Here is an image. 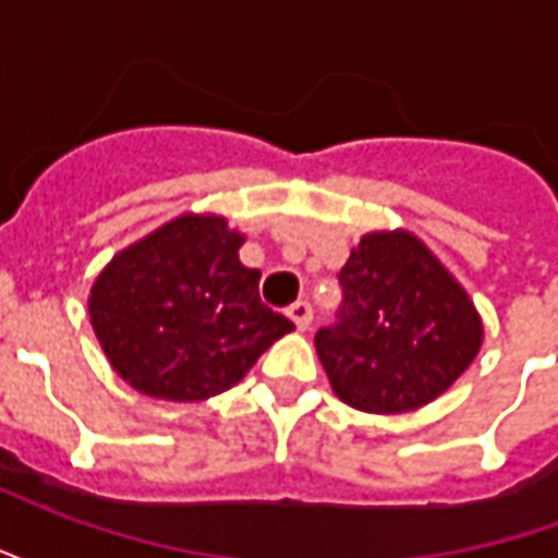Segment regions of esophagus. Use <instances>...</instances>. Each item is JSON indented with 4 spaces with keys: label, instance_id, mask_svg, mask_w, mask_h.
Masks as SVG:
<instances>
[{
    "label": "esophagus",
    "instance_id": "obj_1",
    "mask_svg": "<svg viewBox=\"0 0 558 558\" xmlns=\"http://www.w3.org/2000/svg\"><path fill=\"white\" fill-rule=\"evenodd\" d=\"M287 314H290L292 323L299 326V331H307V328H311V323H314V311H311V304L307 302L290 304V311H287Z\"/></svg>",
    "mask_w": 558,
    "mask_h": 558
}]
</instances>
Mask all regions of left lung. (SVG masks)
Returning a JSON list of instances; mask_svg holds the SVG:
<instances>
[{"label": "left lung", "instance_id": "1", "mask_svg": "<svg viewBox=\"0 0 558 558\" xmlns=\"http://www.w3.org/2000/svg\"><path fill=\"white\" fill-rule=\"evenodd\" d=\"M340 287V323L316 331V355L352 410H421L475 362L484 340L478 307L415 232L362 235Z\"/></svg>", "mask_w": 558, "mask_h": 558}]
</instances>
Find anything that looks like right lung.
<instances>
[{"label":"right lung","instance_id":"add662e5","mask_svg":"<svg viewBox=\"0 0 558 558\" xmlns=\"http://www.w3.org/2000/svg\"><path fill=\"white\" fill-rule=\"evenodd\" d=\"M242 244L223 215L184 211L101 268L89 319L128 386L172 403L215 398L295 328L259 302V271L242 266Z\"/></svg>","mask_w":558,"mask_h":558}]
</instances>
